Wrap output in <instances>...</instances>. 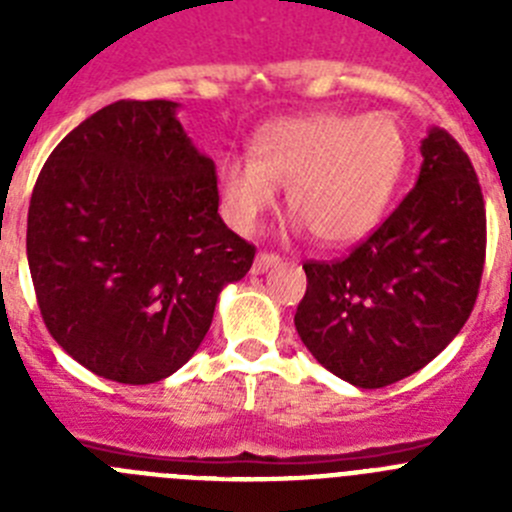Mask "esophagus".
Instances as JSON below:
<instances>
[{
    "instance_id": "1",
    "label": "esophagus",
    "mask_w": 512,
    "mask_h": 512,
    "mask_svg": "<svg viewBox=\"0 0 512 512\" xmlns=\"http://www.w3.org/2000/svg\"><path fill=\"white\" fill-rule=\"evenodd\" d=\"M279 256L277 253H259V256H256V261H253V274H264V271H269L271 266H277L279 264Z\"/></svg>"
}]
</instances>
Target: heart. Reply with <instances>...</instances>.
Segmentation results:
<instances>
[{
    "instance_id": "1",
    "label": "heart",
    "mask_w": 512,
    "mask_h": 512,
    "mask_svg": "<svg viewBox=\"0 0 512 512\" xmlns=\"http://www.w3.org/2000/svg\"><path fill=\"white\" fill-rule=\"evenodd\" d=\"M405 158V138L390 117H284L256 133L253 156L223 158V212L246 233L274 210L277 187H287L289 210L323 246H351L382 223Z\"/></svg>"
}]
</instances>
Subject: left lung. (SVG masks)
<instances>
[{
    "label": "left lung",
    "instance_id": "1",
    "mask_svg": "<svg viewBox=\"0 0 512 512\" xmlns=\"http://www.w3.org/2000/svg\"><path fill=\"white\" fill-rule=\"evenodd\" d=\"M415 187L341 261H307L295 328L343 382L377 390L423 369L467 323L485 266V200L446 130L420 140Z\"/></svg>",
    "mask_w": 512,
    "mask_h": 512
}]
</instances>
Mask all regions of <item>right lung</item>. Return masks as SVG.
<instances>
[{
	"instance_id": "add662e5",
	"label": "right lung",
	"mask_w": 512,
	"mask_h": 512,
	"mask_svg": "<svg viewBox=\"0 0 512 512\" xmlns=\"http://www.w3.org/2000/svg\"><path fill=\"white\" fill-rule=\"evenodd\" d=\"M169 99H120L53 148L27 210V264L58 346L97 377L161 382L205 341L256 248L217 215L215 161Z\"/></svg>"
}]
</instances>
